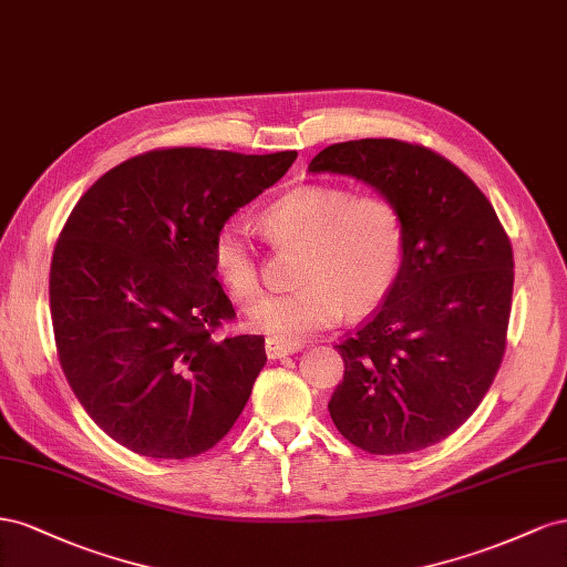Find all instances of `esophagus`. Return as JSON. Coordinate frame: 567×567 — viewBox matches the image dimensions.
I'll return each mask as SVG.
<instances>
[{"instance_id": "34e87169", "label": "esophagus", "mask_w": 567, "mask_h": 567, "mask_svg": "<svg viewBox=\"0 0 567 567\" xmlns=\"http://www.w3.org/2000/svg\"><path fill=\"white\" fill-rule=\"evenodd\" d=\"M299 349H301L299 342H282V339H275V337L266 339V353L272 361L285 359V355H289V353H297Z\"/></svg>"}]
</instances>
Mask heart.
<instances>
[{
  "instance_id": "obj_1",
  "label": "heart",
  "mask_w": 567,
  "mask_h": 567,
  "mask_svg": "<svg viewBox=\"0 0 567 567\" xmlns=\"http://www.w3.org/2000/svg\"><path fill=\"white\" fill-rule=\"evenodd\" d=\"M275 249H301L295 292L254 303L247 322L282 342L326 330L351 313L373 309L392 292L406 264V218L384 194H355L344 185H301L261 214ZM212 261L225 292L249 303L264 287L261 258L249 230L225 220L212 241Z\"/></svg>"
}]
</instances>
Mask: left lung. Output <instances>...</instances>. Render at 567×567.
<instances>
[{
	"instance_id": "left-lung-1",
	"label": "left lung",
	"mask_w": 567,
	"mask_h": 567,
	"mask_svg": "<svg viewBox=\"0 0 567 567\" xmlns=\"http://www.w3.org/2000/svg\"><path fill=\"white\" fill-rule=\"evenodd\" d=\"M311 173L373 185L406 218V264L375 313L334 349L344 380L328 403L368 454L427 449L475 413L504 361L513 247L494 206L458 166L415 142L330 144Z\"/></svg>"
}]
</instances>
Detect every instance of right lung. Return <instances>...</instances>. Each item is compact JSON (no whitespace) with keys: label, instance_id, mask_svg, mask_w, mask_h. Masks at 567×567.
Wrapping results in <instances>:
<instances>
[{"label":"right lung","instance_id":"right-lung-1","mask_svg":"<svg viewBox=\"0 0 567 567\" xmlns=\"http://www.w3.org/2000/svg\"><path fill=\"white\" fill-rule=\"evenodd\" d=\"M297 152L152 150L104 173L56 239L50 309L63 375L111 440L192 458L230 432L266 365V339L216 337L235 320L212 241Z\"/></svg>","mask_w":567,"mask_h":567}]
</instances>
